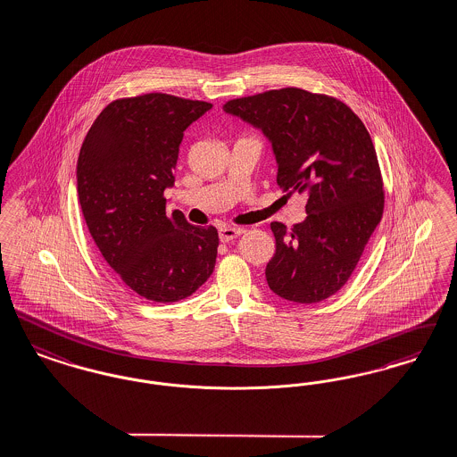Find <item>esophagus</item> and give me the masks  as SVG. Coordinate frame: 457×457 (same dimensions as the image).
<instances>
[{
    "mask_svg": "<svg viewBox=\"0 0 457 457\" xmlns=\"http://www.w3.org/2000/svg\"><path fill=\"white\" fill-rule=\"evenodd\" d=\"M240 234H244V230L239 228V227H221L218 230V236H220L221 242L236 239V237H239Z\"/></svg>",
    "mask_w": 457,
    "mask_h": 457,
    "instance_id": "34e87169",
    "label": "esophagus"
}]
</instances>
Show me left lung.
<instances>
[{"label":"left lung","instance_id":"8db88e82","mask_svg":"<svg viewBox=\"0 0 457 457\" xmlns=\"http://www.w3.org/2000/svg\"><path fill=\"white\" fill-rule=\"evenodd\" d=\"M223 110L263 130L277 184L288 197H308L304 221L290 230L270 225L268 286L299 304L325 301L345 286L384 215V180L364 123L337 97L299 87L230 99Z\"/></svg>","mask_w":457,"mask_h":457}]
</instances>
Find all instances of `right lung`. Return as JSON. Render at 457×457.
<instances>
[{
    "instance_id": "right-lung-1",
    "label": "right lung",
    "mask_w": 457,
    "mask_h": 457,
    "mask_svg": "<svg viewBox=\"0 0 457 457\" xmlns=\"http://www.w3.org/2000/svg\"><path fill=\"white\" fill-rule=\"evenodd\" d=\"M212 106L163 93L120 97L80 147L77 193L87 228L121 282L153 303L193 295L215 270L217 228L167 213L165 199L184 130Z\"/></svg>"
}]
</instances>
